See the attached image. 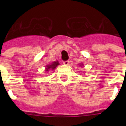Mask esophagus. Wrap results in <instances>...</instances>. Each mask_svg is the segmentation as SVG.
Instances as JSON below:
<instances>
[{"instance_id": "1", "label": "esophagus", "mask_w": 126, "mask_h": 126, "mask_svg": "<svg viewBox=\"0 0 126 126\" xmlns=\"http://www.w3.org/2000/svg\"><path fill=\"white\" fill-rule=\"evenodd\" d=\"M63 64L64 65H69V61H65L63 62Z\"/></svg>"}]
</instances>
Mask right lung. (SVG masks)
I'll return each instance as SVG.
<instances>
[{"label": "right lung", "mask_w": 126, "mask_h": 126, "mask_svg": "<svg viewBox=\"0 0 126 126\" xmlns=\"http://www.w3.org/2000/svg\"><path fill=\"white\" fill-rule=\"evenodd\" d=\"M59 62L56 61V62H53L52 64H51L50 65H47L46 68V71H48V70L50 69H55V68H56V67L59 65Z\"/></svg>", "instance_id": "right-lung-1"}]
</instances>
